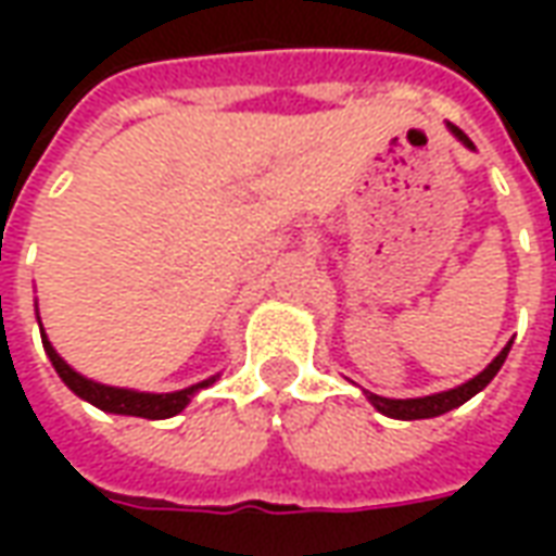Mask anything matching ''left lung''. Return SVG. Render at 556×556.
Returning a JSON list of instances; mask_svg holds the SVG:
<instances>
[{
    "instance_id": "left-lung-1",
    "label": "left lung",
    "mask_w": 556,
    "mask_h": 556,
    "mask_svg": "<svg viewBox=\"0 0 556 556\" xmlns=\"http://www.w3.org/2000/svg\"><path fill=\"white\" fill-rule=\"evenodd\" d=\"M450 130H453L455 137L462 139L467 148H473V142H470L458 127L450 125ZM509 345H513V342H509ZM509 345H506V349H503L501 354H497V357H494V361H491L489 366L477 375V378H470V381H465L462 387H455V390H443V393H434V396H422V399H384V396H375V393H366V399H369L381 414H387V417H393V419L441 417V414H446V410L465 405L467 399H473L479 390H485V387L491 384V378L501 372L503 361H506V354H509Z\"/></svg>"
}]
</instances>
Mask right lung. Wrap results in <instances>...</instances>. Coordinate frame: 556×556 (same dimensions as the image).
I'll return each instance as SVG.
<instances>
[{"mask_svg": "<svg viewBox=\"0 0 556 556\" xmlns=\"http://www.w3.org/2000/svg\"><path fill=\"white\" fill-rule=\"evenodd\" d=\"M41 339H43V351H47V357L55 366V372L59 378L65 381L79 399H86L91 402L94 408L106 410V414H125V417H146V419H166L175 417V414H181L187 405H190V399L202 390V387H211L217 381V375L214 378H207L202 384L187 387V390H175V393H139V390H125V387H106L98 384V381H89L86 375L74 372L71 366H67L55 349L50 345V339L43 333L41 327Z\"/></svg>", "mask_w": 556, "mask_h": 556, "instance_id": "add662e5", "label": "right lung"}]
</instances>
